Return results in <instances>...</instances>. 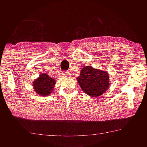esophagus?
<instances>
[{"label": "esophagus", "instance_id": "esophagus-1", "mask_svg": "<svg viewBox=\"0 0 147 147\" xmlns=\"http://www.w3.org/2000/svg\"><path fill=\"white\" fill-rule=\"evenodd\" d=\"M65 76H66L67 77H69L71 76V74H69V73H65V72H64V73H63Z\"/></svg>", "mask_w": 147, "mask_h": 147}]
</instances>
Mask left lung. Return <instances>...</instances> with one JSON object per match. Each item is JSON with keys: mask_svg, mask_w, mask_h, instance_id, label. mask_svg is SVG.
<instances>
[{"mask_svg": "<svg viewBox=\"0 0 147 147\" xmlns=\"http://www.w3.org/2000/svg\"><path fill=\"white\" fill-rule=\"evenodd\" d=\"M84 92L91 97H97L105 93L110 86L109 74L107 71L85 66L76 78Z\"/></svg>", "mask_w": 147, "mask_h": 147, "instance_id": "1", "label": "left lung"}]
</instances>
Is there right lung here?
Here are the masks:
<instances>
[{
    "instance_id": "right-lung-1",
    "label": "right lung",
    "mask_w": 147,
    "mask_h": 147,
    "mask_svg": "<svg viewBox=\"0 0 147 147\" xmlns=\"http://www.w3.org/2000/svg\"><path fill=\"white\" fill-rule=\"evenodd\" d=\"M56 80L44 73L39 74L38 78L34 80L32 86L36 93L42 96H49L51 94L55 86Z\"/></svg>"
}]
</instances>
